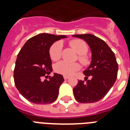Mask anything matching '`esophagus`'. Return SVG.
<instances>
[{"instance_id":"34e87169","label":"esophagus","mask_w":130,"mask_h":130,"mask_svg":"<svg viewBox=\"0 0 130 130\" xmlns=\"http://www.w3.org/2000/svg\"><path fill=\"white\" fill-rule=\"evenodd\" d=\"M63 77H64V79H67L69 77V76H67V75H64V76H63Z\"/></svg>"}]
</instances>
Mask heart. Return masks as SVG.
<instances>
[{
	"instance_id": "obj_1",
	"label": "heart",
	"mask_w": 130,
	"mask_h": 130,
	"mask_svg": "<svg viewBox=\"0 0 130 130\" xmlns=\"http://www.w3.org/2000/svg\"><path fill=\"white\" fill-rule=\"evenodd\" d=\"M70 46L73 48L76 53L79 55V59L84 65H87L89 63L88 59L86 57L88 51V47L85 42L80 40H73L70 42ZM63 44L61 42H55L51 47L50 49V56L52 60L57 61L59 60L62 55ZM80 68V65L77 63H70L67 61H61L57 63L55 65V71L57 73H61L65 75H71L78 71Z\"/></svg>"
}]
</instances>
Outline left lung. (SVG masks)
I'll list each match as a JSON object with an SVG mask.
<instances>
[{
    "mask_svg": "<svg viewBox=\"0 0 130 130\" xmlns=\"http://www.w3.org/2000/svg\"><path fill=\"white\" fill-rule=\"evenodd\" d=\"M72 36L86 41L92 53L90 64L83 73L86 79L90 75L92 78L87 80L86 83L82 80L78 81L73 90L74 96L79 103H95L107 94L116 81L118 64L115 54L104 40L92 34H77Z\"/></svg>",
    "mask_w": 130,
    "mask_h": 130,
    "instance_id": "left-lung-1",
    "label": "left lung"
}]
</instances>
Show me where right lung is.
Instances as JSON below:
<instances>
[{
    "label": "right lung",
    "mask_w": 130,
    "mask_h": 130,
    "mask_svg": "<svg viewBox=\"0 0 130 130\" xmlns=\"http://www.w3.org/2000/svg\"><path fill=\"white\" fill-rule=\"evenodd\" d=\"M66 36L42 33L29 38L17 55L14 81L19 93L31 103L45 105L56 101L59 87L64 82L61 74L55 73L48 79L42 77L53 71L50 48Z\"/></svg>",
    "instance_id": "obj_1"
}]
</instances>
